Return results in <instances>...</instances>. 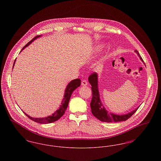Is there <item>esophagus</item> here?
I'll return each instance as SVG.
<instances>
[{
  "mask_svg": "<svg viewBox=\"0 0 161 161\" xmlns=\"http://www.w3.org/2000/svg\"><path fill=\"white\" fill-rule=\"evenodd\" d=\"M87 85V82L86 80H83L81 82V86H86Z\"/></svg>",
  "mask_w": 161,
  "mask_h": 161,
  "instance_id": "1",
  "label": "esophagus"
}]
</instances>
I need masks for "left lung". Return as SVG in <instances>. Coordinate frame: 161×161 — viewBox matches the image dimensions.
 Instances as JSON below:
<instances>
[{
    "mask_svg": "<svg viewBox=\"0 0 161 161\" xmlns=\"http://www.w3.org/2000/svg\"><path fill=\"white\" fill-rule=\"evenodd\" d=\"M141 60L144 63L142 58L140 54H139L137 50L135 51ZM88 81L91 85L92 87V98L91 103V108L92 114L97 119L102 122L106 123H114V122H120L124 121L128 119L130 116L133 115L138 110L139 107L135 110L130 112L129 113L124 115H117L114 113L108 112L104 107L102 102L100 100V92L98 89V75L97 73H93L91 74L88 78Z\"/></svg>",
    "mask_w": 161,
    "mask_h": 161,
    "instance_id": "1",
    "label": "left lung"
}]
</instances>
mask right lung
I'll use <instances>...</instances> for the list:
<instances>
[{
	"instance_id": "1",
	"label": "right lung",
	"mask_w": 161,
	"mask_h": 161,
	"mask_svg": "<svg viewBox=\"0 0 161 161\" xmlns=\"http://www.w3.org/2000/svg\"><path fill=\"white\" fill-rule=\"evenodd\" d=\"M41 37V36H37L32 40H31L28 43H27L25 46L23 47V49L21 50L20 52H22V51H23L25 47L29 46L31 43L32 42H34L36 39L38 38V37ZM15 60H15L14 64H13V68H14V66L15 64ZM80 85H81V80L79 78L73 80L70 82H69L64 91V94L63 98L61 101V105L52 115H49L46 117H43V118H34V117H32V116L27 115L24 112H23V113L26 115L30 119L36 122V123H40V124H49V123H54L55 121H57L58 119H59L61 116L64 115V114L68 107V106L69 100L70 98L72 92H74V91H75L77 87L80 86Z\"/></svg>"
}]
</instances>
